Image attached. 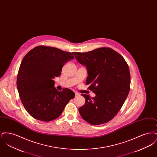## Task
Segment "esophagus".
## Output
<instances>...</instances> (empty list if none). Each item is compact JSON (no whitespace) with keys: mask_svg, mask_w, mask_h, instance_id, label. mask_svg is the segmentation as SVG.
Returning a JSON list of instances; mask_svg holds the SVG:
<instances>
[{"mask_svg":"<svg viewBox=\"0 0 157 157\" xmlns=\"http://www.w3.org/2000/svg\"><path fill=\"white\" fill-rule=\"evenodd\" d=\"M78 95H79V94L78 93L76 92V93H75V97H77V96H78Z\"/></svg>","mask_w":157,"mask_h":157,"instance_id":"34e87169","label":"esophagus"}]
</instances>
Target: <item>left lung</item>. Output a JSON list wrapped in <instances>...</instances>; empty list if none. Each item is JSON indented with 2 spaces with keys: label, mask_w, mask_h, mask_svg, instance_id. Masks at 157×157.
<instances>
[{
  "label": "left lung",
  "mask_w": 157,
  "mask_h": 157,
  "mask_svg": "<svg viewBox=\"0 0 157 157\" xmlns=\"http://www.w3.org/2000/svg\"><path fill=\"white\" fill-rule=\"evenodd\" d=\"M79 63L86 67V85L96 96L83 94L85 104L79 108L82 118L91 125L106 123L119 112L130 90V73L124 58L109 48L88 52H73Z\"/></svg>",
  "instance_id": "1"
}]
</instances>
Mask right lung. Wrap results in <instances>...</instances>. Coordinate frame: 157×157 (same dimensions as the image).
Returning <instances> with one entry per match:
<instances>
[{
	"instance_id": "obj_1",
	"label": "right lung",
	"mask_w": 157,
	"mask_h": 157,
	"mask_svg": "<svg viewBox=\"0 0 157 157\" xmlns=\"http://www.w3.org/2000/svg\"><path fill=\"white\" fill-rule=\"evenodd\" d=\"M74 58L72 53L56 48L38 46L23 58L17 77V88L25 109L41 121L58 118L75 93L54 86V78L61 74L63 66Z\"/></svg>"
}]
</instances>
